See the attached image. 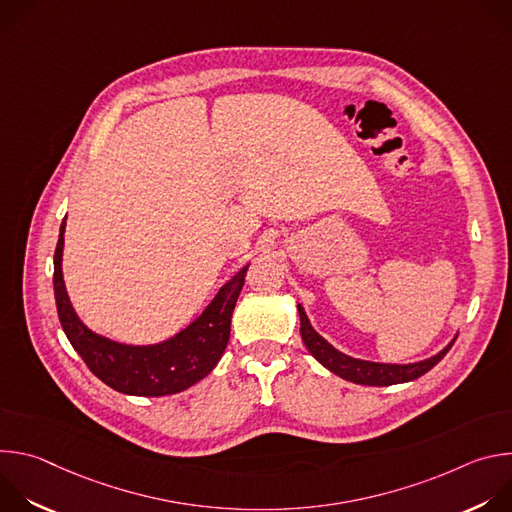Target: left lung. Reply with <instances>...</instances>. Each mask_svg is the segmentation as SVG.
<instances>
[{
    "label": "left lung",
    "mask_w": 512,
    "mask_h": 512,
    "mask_svg": "<svg viewBox=\"0 0 512 512\" xmlns=\"http://www.w3.org/2000/svg\"><path fill=\"white\" fill-rule=\"evenodd\" d=\"M300 312V334L306 344V348L312 352V356L324 364L328 371L338 375L340 379H346L356 385H371V387H389L397 383H407L413 379H419L427 371H431L437 362H440L454 342H450L442 352L435 356L413 362V364H385V362H369V360H358L352 356L342 354L332 344H328L310 324L306 312L302 306H298Z\"/></svg>",
    "instance_id": "left-lung-1"
}]
</instances>
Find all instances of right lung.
Returning <instances> with one entry per match:
<instances>
[{
  "instance_id": "right-lung-1",
  "label": "right lung",
  "mask_w": 512,
  "mask_h": 512,
  "mask_svg": "<svg viewBox=\"0 0 512 512\" xmlns=\"http://www.w3.org/2000/svg\"><path fill=\"white\" fill-rule=\"evenodd\" d=\"M64 221L54 251L56 310L68 342L81 354L91 373L111 389L137 397L174 395L204 379L227 348L231 318L245 283L247 267L227 281L202 316L174 338L152 346L119 344L91 332L70 306L60 267Z\"/></svg>"
}]
</instances>
